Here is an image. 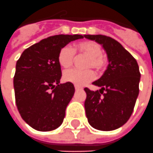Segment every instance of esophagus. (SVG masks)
<instances>
[{
	"label": "esophagus",
	"instance_id": "esophagus-1",
	"mask_svg": "<svg viewBox=\"0 0 153 153\" xmlns=\"http://www.w3.org/2000/svg\"><path fill=\"white\" fill-rule=\"evenodd\" d=\"M75 89H76V90H79V89H81V87L76 85V86H75Z\"/></svg>",
	"mask_w": 153,
	"mask_h": 153
}]
</instances>
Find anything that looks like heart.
Listing matches in <instances>:
<instances>
[{
	"mask_svg": "<svg viewBox=\"0 0 153 153\" xmlns=\"http://www.w3.org/2000/svg\"><path fill=\"white\" fill-rule=\"evenodd\" d=\"M76 49L81 53L87 55L90 57L88 66H92L96 69H101L104 65L102 57V50L98 43L94 42H83L76 45ZM74 51L69 46H63L58 54V63L63 69L69 68L73 62ZM63 78L68 82H71L82 87L94 78V73L91 70L82 71L71 69L66 71L63 75Z\"/></svg>",
	"mask_w": 153,
	"mask_h": 153,
	"instance_id": "heart-1",
	"label": "heart"
}]
</instances>
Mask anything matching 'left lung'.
<instances>
[{
  "mask_svg": "<svg viewBox=\"0 0 153 153\" xmlns=\"http://www.w3.org/2000/svg\"><path fill=\"white\" fill-rule=\"evenodd\" d=\"M106 51L108 65L102 76L92 82L101 87L85 88V110L88 123L100 131H112L130 118L139 94L141 74L136 59L118 42L103 35H85Z\"/></svg>",
  "mask_w": 153,
  "mask_h": 153,
  "instance_id": "left-lung-1",
  "label": "left lung"
}]
</instances>
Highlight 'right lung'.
<instances>
[{
	"mask_svg": "<svg viewBox=\"0 0 153 153\" xmlns=\"http://www.w3.org/2000/svg\"><path fill=\"white\" fill-rule=\"evenodd\" d=\"M84 36L56 35L43 39L24 51L17 61L13 81L16 107L22 119L36 130L52 131L62 125L75 87L71 82L60 84L59 51Z\"/></svg>",
	"mask_w": 153,
	"mask_h": 153,
	"instance_id": "add662e5",
	"label": "right lung"
}]
</instances>
